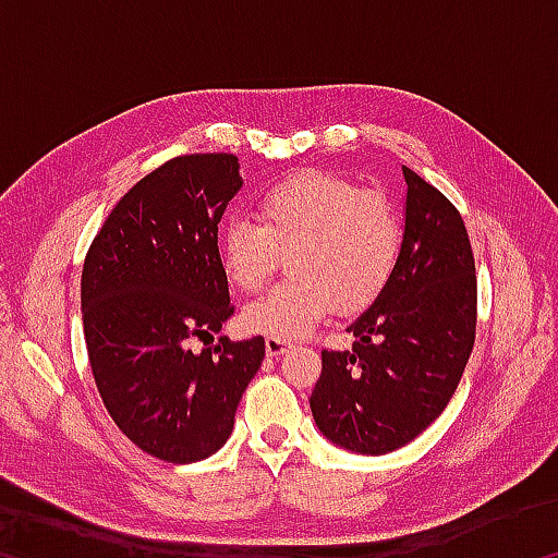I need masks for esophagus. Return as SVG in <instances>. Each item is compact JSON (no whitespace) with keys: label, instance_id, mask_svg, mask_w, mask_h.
<instances>
[{"label":"esophagus","instance_id":"esophagus-1","mask_svg":"<svg viewBox=\"0 0 558 558\" xmlns=\"http://www.w3.org/2000/svg\"><path fill=\"white\" fill-rule=\"evenodd\" d=\"M290 347L288 339H280V337H268L266 339V352L268 356H280L286 349Z\"/></svg>","mask_w":558,"mask_h":558}]
</instances>
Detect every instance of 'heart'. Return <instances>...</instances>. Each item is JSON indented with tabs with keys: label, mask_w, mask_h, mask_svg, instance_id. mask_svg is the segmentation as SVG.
Segmentation results:
<instances>
[{
	"label": "heart",
	"mask_w": 558,
	"mask_h": 558,
	"mask_svg": "<svg viewBox=\"0 0 558 558\" xmlns=\"http://www.w3.org/2000/svg\"><path fill=\"white\" fill-rule=\"evenodd\" d=\"M256 219L223 223V276L253 292L286 253L292 276L245 307L251 332L295 339L335 310L362 313L389 288L401 263L405 229L391 196L325 169H302L268 186L256 202Z\"/></svg>",
	"instance_id": "1"
}]
</instances>
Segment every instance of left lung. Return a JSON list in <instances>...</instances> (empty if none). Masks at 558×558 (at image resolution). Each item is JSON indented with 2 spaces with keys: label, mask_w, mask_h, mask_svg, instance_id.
<instances>
[{
  "label": "left lung",
  "mask_w": 558,
  "mask_h": 558,
  "mask_svg": "<svg viewBox=\"0 0 558 558\" xmlns=\"http://www.w3.org/2000/svg\"><path fill=\"white\" fill-rule=\"evenodd\" d=\"M401 263L347 327L352 349H323L310 396L317 428L347 450L384 456L426 430L456 393L475 344L477 278L465 221L446 194L403 167Z\"/></svg>",
  "instance_id": "left-lung-1"
}]
</instances>
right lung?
Instances as JSON below:
<instances>
[{"label":"right lung","mask_w":558,"mask_h":558,"mask_svg":"<svg viewBox=\"0 0 558 558\" xmlns=\"http://www.w3.org/2000/svg\"><path fill=\"white\" fill-rule=\"evenodd\" d=\"M241 184L235 155L172 157L122 196L83 260V332L100 399L140 450L177 465L223 446L266 356L263 337L189 349L233 315L219 221Z\"/></svg>","instance_id":"add662e5"}]
</instances>
